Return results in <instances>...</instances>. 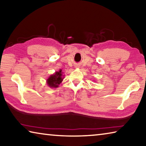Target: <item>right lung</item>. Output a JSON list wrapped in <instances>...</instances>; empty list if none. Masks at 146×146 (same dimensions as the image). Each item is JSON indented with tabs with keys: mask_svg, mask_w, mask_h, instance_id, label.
I'll return each mask as SVG.
<instances>
[{
	"mask_svg": "<svg viewBox=\"0 0 146 146\" xmlns=\"http://www.w3.org/2000/svg\"><path fill=\"white\" fill-rule=\"evenodd\" d=\"M62 70L56 71L53 75H51L47 80V84L51 88H58V85L62 82L64 77H62Z\"/></svg>",
	"mask_w": 146,
	"mask_h": 146,
	"instance_id": "right-lung-1",
	"label": "right lung"
}]
</instances>
